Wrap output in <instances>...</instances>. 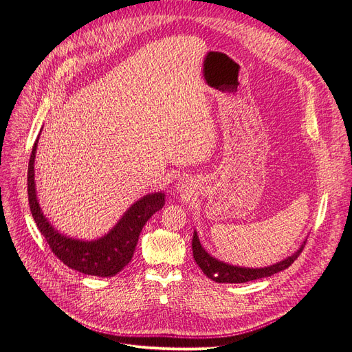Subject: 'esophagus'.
<instances>
[{"label":"esophagus","mask_w":352,"mask_h":352,"mask_svg":"<svg viewBox=\"0 0 352 352\" xmlns=\"http://www.w3.org/2000/svg\"><path fill=\"white\" fill-rule=\"evenodd\" d=\"M175 188H177V191H178V192L190 190V184H188V181H187V179H184V178H181V179L178 181V184L175 186Z\"/></svg>","instance_id":"obj_1"}]
</instances>
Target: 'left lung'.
<instances>
[{
  "label": "left lung",
  "mask_w": 352,
  "mask_h": 352,
  "mask_svg": "<svg viewBox=\"0 0 352 352\" xmlns=\"http://www.w3.org/2000/svg\"><path fill=\"white\" fill-rule=\"evenodd\" d=\"M305 243H306V239L302 242L300 246H298V250L294 254L281 259V261H278L276 264L252 268V267H239V265L228 264L225 261H220V259L214 258L213 255H210L203 248L200 238L197 235V230H194L192 242H191L192 256H194V259H196L197 265L201 268V271L207 277L212 278L216 283H246V281L274 276V274H277V272L289 268L296 261V258L300 255L302 250L305 248Z\"/></svg>",
  "instance_id": "left-lung-1"
}]
</instances>
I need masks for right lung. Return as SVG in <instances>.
I'll return each mask as SVG.
<instances>
[{
	"label": "right lung",
	"mask_w": 352,
	"mask_h": 352,
	"mask_svg": "<svg viewBox=\"0 0 352 352\" xmlns=\"http://www.w3.org/2000/svg\"><path fill=\"white\" fill-rule=\"evenodd\" d=\"M42 133V130H41ZM41 136V135H38ZM38 136L30 155L28 169V192L34 222L60 261L87 276L113 277L120 272L133 256L139 235L148 220L165 206V192L153 191L136 200L117 223L97 239H78L59 232L43 213L37 199L34 181V160Z\"/></svg>",
	"instance_id": "add662e5"
}]
</instances>
